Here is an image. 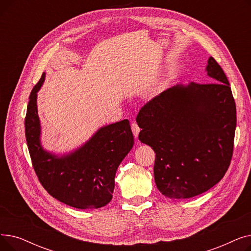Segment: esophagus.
I'll list each match as a JSON object with an SVG mask.
<instances>
[{
    "label": "esophagus",
    "mask_w": 251,
    "mask_h": 251,
    "mask_svg": "<svg viewBox=\"0 0 251 251\" xmlns=\"http://www.w3.org/2000/svg\"><path fill=\"white\" fill-rule=\"evenodd\" d=\"M131 129H132V132H133L134 136L137 137L138 134H139V132H140V128L138 127V125H137L136 122H133L132 124H131Z\"/></svg>",
    "instance_id": "obj_1"
}]
</instances>
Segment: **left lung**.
<instances>
[{"instance_id": "left-lung-1", "label": "left lung", "mask_w": 251, "mask_h": 251, "mask_svg": "<svg viewBox=\"0 0 251 251\" xmlns=\"http://www.w3.org/2000/svg\"><path fill=\"white\" fill-rule=\"evenodd\" d=\"M209 83L177 84L139 111L138 139L155 152V185L169 199L200 195L224 177L230 166L236 105L221 66L209 57Z\"/></svg>"}]
</instances>
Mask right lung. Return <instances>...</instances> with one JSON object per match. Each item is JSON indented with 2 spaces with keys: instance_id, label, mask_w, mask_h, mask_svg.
<instances>
[{
  "instance_id": "1",
  "label": "right lung",
  "mask_w": 251,
  "mask_h": 251,
  "mask_svg": "<svg viewBox=\"0 0 251 251\" xmlns=\"http://www.w3.org/2000/svg\"><path fill=\"white\" fill-rule=\"evenodd\" d=\"M46 73L33 87L25 117L26 142L33 169L44 188L72 207L92 209L107 205L113 197L116 171L133 148L134 138L127 119L100 127L78 149L57 154L41 141L37 92Z\"/></svg>"
}]
</instances>
